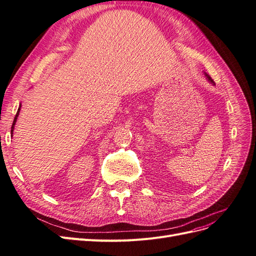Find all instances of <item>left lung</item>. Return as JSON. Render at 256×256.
<instances>
[{"instance_id": "obj_1", "label": "left lung", "mask_w": 256, "mask_h": 256, "mask_svg": "<svg viewBox=\"0 0 256 256\" xmlns=\"http://www.w3.org/2000/svg\"><path fill=\"white\" fill-rule=\"evenodd\" d=\"M205 76H206V78L208 79V81H209V82H212V83H214V81H212V79L210 78V76H208L207 74H205Z\"/></svg>"}]
</instances>
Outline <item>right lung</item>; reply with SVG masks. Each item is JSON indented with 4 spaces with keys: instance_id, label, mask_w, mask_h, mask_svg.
<instances>
[{
    "instance_id": "1",
    "label": "right lung",
    "mask_w": 256,
    "mask_h": 256,
    "mask_svg": "<svg viewBox=\"0 0 256 256\" xmlns=\"http://www.w3.org/2000/svg\"><path fill=\"white\" fill-rule=\"evenodd\" d=\"M20 108H21V104L19 106V109H18V111H17V114H16V116H14V122H12V131H10V134H12H12H14V125H16V122H17V118H18V115H19V112H20Z\"/></svg>"
}]
</instances>
